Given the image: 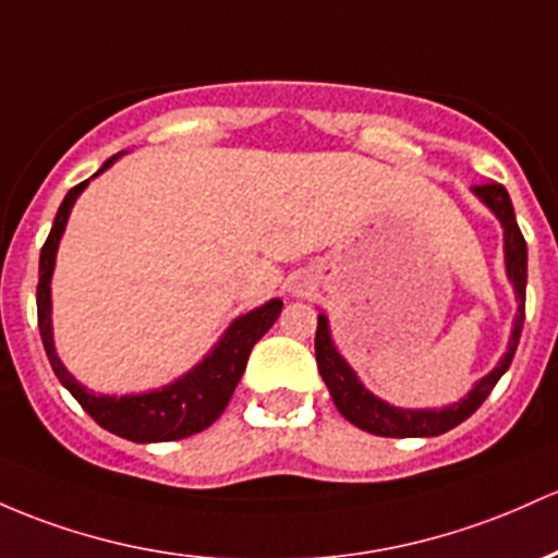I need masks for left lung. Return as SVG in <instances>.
Wrapping results in <instances>:
<instances>
[{
  "mask_svg": "<svg viewBox=\"0 0 558 558\" xmlns=\"http://www.w3.org/2000/svg\"><path fill=\"white\" fill-rule=\"evenodd\" d=\"M474 193L495 211V217L500 219L506 230V269L508 278H511L513 289H517L519 299V315L513 320V333L508 341V352L498 363V368L487 373L474 389L469 391V397H463L456 405L442 408V410H402L395 405H387L384 400L373 397L363 384L357 381L354 371L349 368L339 352H336L333 341L328 333V320L326 315L317 317V333H315V357H317V371H320L323 381L330 391V400L339 408V413L344 415L349 424H354L363 432L376 434V437H437V434L450 432L458 424L469 418L482 402L487 400L489 391L495 389V384L500 381V376L511 365L513 352L519 347V336L524 328V291H527V241H524L522 230L517 225V214H513L511 198H508V190L500 182H482L474 185Z\"/></svg>",
  "mask_w": 558,
  "mask_h": 558,
  "instance_id": "8db88e82",
  "label": "left lung"
}]
</instances>
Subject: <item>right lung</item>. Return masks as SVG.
I'll return each mask as SVG.
<instances>
[{"instance_id": "right-lung-1", "label": "right lung", "mask_w": 558, "mask_h": 558, "mask_svg": "<svg viewBox=\"0 0 558 558\" xmlns=\"http://www.w3.org/2000/svg\"><path fill=\"white\" fill-rule=\"evenodd\" d=\"M116 156H110L102 163L100 171H106ZM97 171V174H100ZM89 180L78 182L76 187L69 190V195L60 204L58 217H54L50 235H47L45 246L39 256V286H36V315H39V333L41 344H45L47 357L58 376V381L76 397L92 418L102 428H108L116 437H124L130 442H174V439H185L190 434H198L209 428L219 415L228 408L232 391L241 381L243 371H246L248 354L256 341L272 328L278 320L283 302L272 299L265 307L248 312V315L238 317L222 336L217 349L198 365L180 378L177 384L150 391V395H134V397H102L92 395L63 368L52 347V323H50V278L54 267V251H58L60 235H63L69 214L73 209V201L78 198Z\"/></svg>"}]
</instances>
